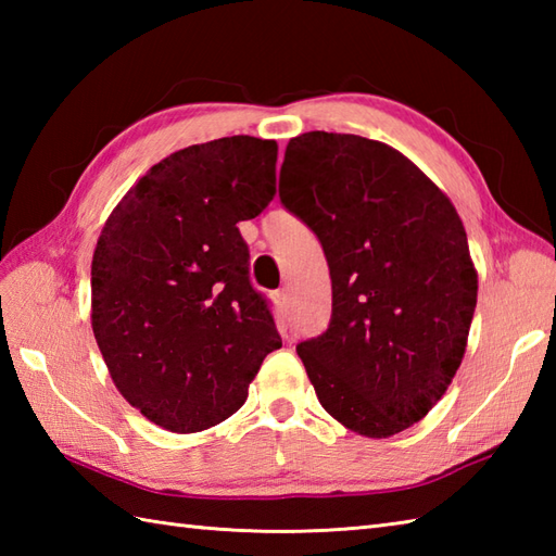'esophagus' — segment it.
Returning <instances> with one entry per match:
<instances>
[{"label": "esophagus", "mask_w": 556, "mask_h": 556, "mask_svg": "<svg viewBox=\"0 0 556 556\" xmlns=\"http://www.w3.org/2000/svg\"><path fill=\"white\" fill-rule=\"evenodd\" d=\"M275 301H277V305H281V308H287V303H289V291H287V289H279V291L275 293Z\"/></svg>", "instance_id": "obj_1"}]
</instances>
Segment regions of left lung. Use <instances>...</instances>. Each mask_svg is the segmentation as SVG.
<instances>
[{
  "mask_svg": "<svg viewBox=\"0 0 556 556\" xmlns=\"http://www.w3.org/2000/svg\"><path fill=\"white\" fill-rule=\"evenodd\" d=\"M279 198L332 277L329 327L296 346L323 408L365 437L410 428L452 384L476 313L456 207L399 150L327 131L289 140Z\"/></svg>",
  "mask_w": 556,
  "mask_h": 556,
  "instance_id": "8db88e82",
  "label": "left lung"
}]
</instances>
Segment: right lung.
Here are the masks:
<instances>
[{
  "mask_svg": "<svg viewBox=\"0 0 556 556\" xmlns=\"http://www.w3.org/2000/svg\"><path fill=\"white\" fill-rule=\"evenodd\" d=\"M275 140L184 148L140 176L104 222L92 332L122 396L164 430L200 432L233 416L281 346L236 227L275 198Z\"/></svg>",
  "mask_w": 556,
  "mask_h": 556,
  "instance_id": "1",
  "label": "right lung"
}]
</instances>
